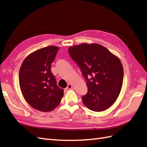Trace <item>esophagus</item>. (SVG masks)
Wrapping results in <instances>:
<instances>
[{"mask_svg": "<svg viewBox=\"0 0 147 147\" xmlns=\"http://www.w3.org/2000/svg\"><path fill=\"white\" fill-rule=\"evenodd\" d=\"M72 88H73V85H71V84H68V85H67V86L66 87V88H65V90H67H67H71Z\"/></svg>", "mask_w": 147, "mask_h": 147, "instance_id": "34e87169", "label": "esophagus"}]
</instances>
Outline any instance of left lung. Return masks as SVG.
<instances>
[{"instance_id":"8db88e82","label":"left lung","mask_w":147,"mask_h":147,"mask_svg":"<svg viewBox=\"0 0 147 147\" xmlns=\"http://www.w3.org/2000/svg\"><path fill=\"white\" fill-rule=\"evenodd\" d=\"M69 53L80 67L88 92L82 96L84 105L100 112L116 100L123 82V67L120 59L98 43H83L71 46Z\"/></svg>"}]
</instances>
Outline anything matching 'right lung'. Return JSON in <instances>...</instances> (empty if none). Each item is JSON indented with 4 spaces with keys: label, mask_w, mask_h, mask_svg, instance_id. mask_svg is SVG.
<instances>
[{
    "label": "right lung",
    "mask_w": 147,
    "mask_h": 147,
    "mask_svg": "<svg viewBox=\"0 0 147 147\" xmlns=\"http://www.w3.org/2000/svg\"><path fill=\"white\" fill-rule=\"evenodd\" d=\"M59 49L56 46L40 49L28 55L21 65L19 82L21 93L36 110H54L63 96L64 90L57 86L51 69Z\"/></svg>",
    "instance_id": "right-lung-1"
}]
</instances>
